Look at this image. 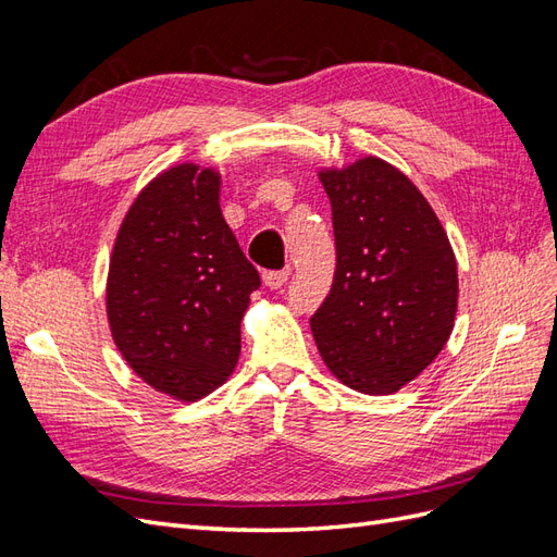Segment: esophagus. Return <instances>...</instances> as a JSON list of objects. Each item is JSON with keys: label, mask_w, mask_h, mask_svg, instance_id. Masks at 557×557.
<instances>
[{"label": "esophagus", "mask_w": 557, "mask_h": 557, "mask_svg": "<svg viewBox=\"0 0 557 557\" xmlns=\"http://www.w3.org/2000/svg\"><path fill=\"white\" fill-rule=\"evenodd\" d=\"M262 281L267 288L278 290L281 285L288 281V269H269V272H262Z\"/></svg>", "instance_id": "34e87169"}]
</instances>
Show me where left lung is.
<instances>
[{"label":"left lung","mask_w":557,"mask_h":557,"mask_svg":"<svg viewBox=\"0 0 557 557\" xmlns=\"http://www.w3.org/2000/svg\"><path fill=\"white\" fill-rule=\"evenodd\" d=\"M332 205L336 269L311 315L330 372L364 395H391L446 346L458 264L428 199L393 164L362 158L320 172Z\"/></svg>","instance_id":"8db88e82"}]
</instances>
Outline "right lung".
Here are the masks:
<instances>
[{"instance_id": "obj_1", "label": "right lung", "mask_w": 557, "mask_h": 557, "mask_svg": "<svg viewBox=\"0 0 557 557\" xmlns=\"http://www.w3.org/2000/svg\"><path fill=\"white\" fill-rule=\"evenodd\" d=\"M221 176L178 164L134 199L113 246L107 313L127 364L195 401L237 367L242 318L260 274L225 223Z\"/></svg>"}]
</instances>
